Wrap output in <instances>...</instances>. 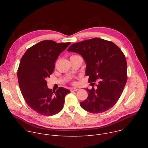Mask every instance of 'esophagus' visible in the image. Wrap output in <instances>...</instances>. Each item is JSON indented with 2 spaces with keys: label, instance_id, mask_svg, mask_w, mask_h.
Masks as SVG:
<instances>
[{
  "label": "esophagus",
  "instance_id": "1",
  "mask_svg": "<svg viewBox=\"0 0 148 148\" xmlns=\"http://www.w3.org/2000/svg\"><path fill=\"white\" fill-rule=\"evenodd\" d=\"M78 89H77V88H72L70 89L71 92H74V91H78Z\"/></svg>",
  "mask_w": 148,
  "mask_h": 148
}]
</instances>
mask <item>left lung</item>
Returning a JSON list of instances; mask_svg holds the SVG:
<instances>
[{
	"label": "left lung",
	"mask_w": 148,
	"mask_h": 148,
	"mask_svg": "<svg viewBox=\"0 0 148 148\" xmlns=\"http://www.w3.org/2000/svg\"><path fill=\"white\" fill-rule=\"evenodd\" d=\"M67 51L77 53L85 60L89 82L99 81L96 90L86 89L88 97L80 102L81 107L93 114L111 108L119 99L128 78L127 63L122 50L111 41L95 37L74 43Z\"/></svg>",
	"instance_id": "8db88e82"
}]
</instances>
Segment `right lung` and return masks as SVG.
<instances>
[{"label":"right lung","instance_id":"1","mask_svg":"<svg viewBox=\"0 0 148 148\" xmlns=\"http://www.w3.org/2000/svg\"><path fill=\"white\" fill-rule=\"evenodd\" d=\"M71 44L43 40L29 48L20 61L17 78L22 94L29 106L38 114L51 116L64 107L69 90L59 87L56 91L47 87L46 78L53 73L56 60Z\"/></svg>","mask_w":148,"mask_h":148}]
</instances>
